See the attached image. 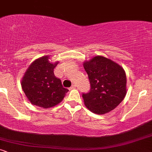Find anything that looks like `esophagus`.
I'll use <instances>...</instances> for the list:
<instances>
[{
    "label": "esophagus",
    "instance_id": "obj_1",
    "mask_svg": "<svg viewBox=\"0 0 152 152\" xmlns=\"http://www.w3.org/2000/svg\"><path fill=\"white\" fill-rule=\"evenodd\" d=\"M76 88V85L73 84L72 86H71L70 87V89H73V88Z\"/></svg>",
    "mask_w": 152,
    "mask_h": 152
}]
</instances>
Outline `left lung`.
Masks as SVG:
<instances>
[{"mask_svg":"<svg viewBox=\"0 0 152 152\" xmlns=\"http://www.w3.org/2000/svg\"><path fill=\"white\" fill-rule=\"evenodd\" d=\"M83 67L91 85L89 91L82 94L86 107L97 114L114 109L126 94V77L123 68L100 56L85 62Z\"/></svg>","mask_w":152,"mask_h":152,"instance_id":"left-lung-1","label":"left lung"}]
</instances>
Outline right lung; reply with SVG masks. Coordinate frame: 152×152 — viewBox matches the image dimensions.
<instances>
[{"label":"right lung","instance_id":"add662e5","mask_svg":"<svg viewBox=\"0 0 152 152\" xmlns=\"http://www.w3.org/2000/svg\"><path fill=\"white\" fill-rule=\"evenodd\" d=\"M58 64L50 63L48 57L43 56L31 64L21 81L23 90L34 105L44 109L59 104L69 91L56 77L53 69Z\"/></svg>","mask_w":152,"mask_h":152}]
</instances>
